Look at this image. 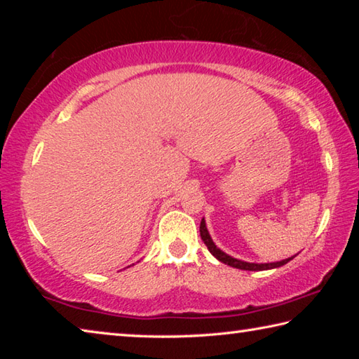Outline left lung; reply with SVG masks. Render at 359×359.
<instances>
[{
  "mask_svg": "<svg viewBox=\"0 0 359 359\" xmlns=\"http://www.w3.org/2000/svg\"><path fill=\"white\" fill-rule=\"evenodd\" d=\"M199 233H201V239L204 241V244L208 245L209 252L214 255V257L222 261V263L228 264L231 267H236V269H244V271H266V269H274V267H280L283 264H287L290 259H293V257L288 258V259H282V261H277V263H266V264H257V263H245V261H241V259H236L233 257H229V255H226L224 252H222L220 248H218L214 241L210 239L209 236V231L208 228H205V222L204 218L201 220V224H199Z\"/></svg>",
  "mask_w": 359,
  "mask_h": 359,
  "instance_id": "8db88e82",
  "label": "left lung"
}]
</instances>
